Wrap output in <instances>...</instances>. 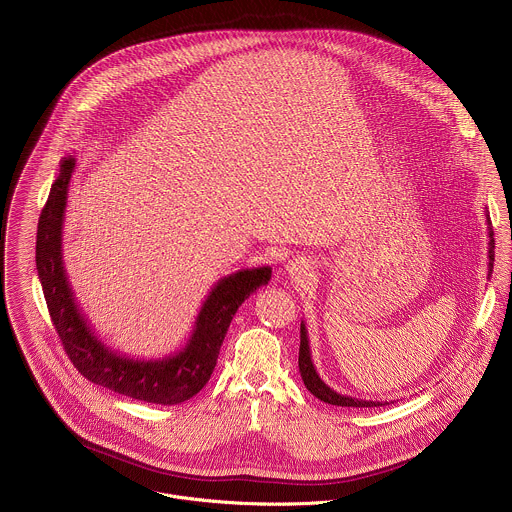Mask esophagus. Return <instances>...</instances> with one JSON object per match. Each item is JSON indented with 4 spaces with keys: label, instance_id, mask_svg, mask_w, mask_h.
Returning <instances> with one entry per match:
<instances>
[{
    "label": "esophagus",
    "instance_id": "1",
    "mask_svg": "<svg viewBox=\"0 0 512 512\" xmlns=\"http://www.w3.org/2000/svg\"><path fill=\"white\" fill-rule=\"evenodd\" d=\"M313 258L311 256H297L292 258L286 266V272L292 276V278H303L307 276L311 270H313Z\"/></svg>",
    "mask_w": 512,
    "mask_h": 512
}]
</instances>
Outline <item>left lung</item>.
Returning a JSON list of instances; mask_svg holds the SVG:
<instances>
[{
    "instance_id": "1",
    "label": "left lung",
    "mask_w": 512,
    "mask_h": 512,
    "mask_svg": "<svg viewBox=\"0 0 512 512\" xmlns=\"http://www.w3.org/2000/svg\"><path fill=\"white\" fill-rule=\"evenodd\" d=\"M487 230H489V278L493 274V262H495V238H493V228H491V219L487 215ZM299 372L305 388L325 404L333 406H345V408H374V406H384L388 402H372V400H359L353 396H343L329 388L317 374L313 361H311V349H309V339H307V329L305 323L301 321V331H299Z\"/></svg>"
}]
</instances>
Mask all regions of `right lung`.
I'll return each mask as SVG.
<instances>
[{"instance_id": "1", "label": "right lung", "mask_w": 512, "mask_h": 512, "mask_svg": "<svg viewBox=\"0 0 512 512\" xmlns=\"http://www.w3.org/2000/svg\"><path fill=\"white\" fill-rule=\"evenodd\" d=\"M76 159L61 171L37 224V276L61 343L76 370L90 382L134 400L173 406L193 398L211 378L230 321L244 299L272 278L270 266L238 270L220 278L195 319L187 345L163 359H134L104 345L80 311L63 262V224Z\"/></svg>"}]
</instances>
